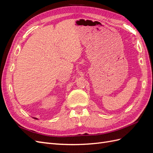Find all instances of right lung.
I'll return each instance as SVG.
<instances>
[{
	"label": "right lung",
	"instance_id": "add662e5",
	"mask_svg": "<svg viewBox=\"0 0 153 153\" xmlns=\"http://www.w3.org/2000/svg\"><path fill=\"white\" fill-rule=\"evenodd\" d=\"M34 119H37V118H36V117H33Z\"/></svg>",
	"mask_w": 153,
	"mask_h": 153
}]
</instances>
